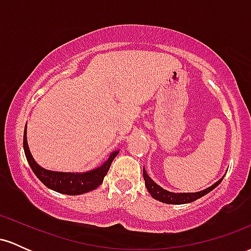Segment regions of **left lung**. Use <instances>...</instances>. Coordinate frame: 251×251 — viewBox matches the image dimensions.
<instances>
[{
	"label": "left lung",
	"instance_id": "1",
	"mask_svg": "<svg viewBox=\"0 0 251 251\" xmlns=\"http://www.w3.org/2000/svg\"><path fill=\"white\" fill-rule=\"evenodd\" d=\"M143 176L144 180H145L146 189H148V191L151 194L152 197H153L154 200L166 204H188L194 201H197L198 198L209 194V192L212 191L216 186L220 185L222 179L224 178L223 176L221 179H218L215 184H212L211 186H209V188L204 190H201V191L198 192H171L169 191V190L163 189L160 185H158V184L148 175L145 168H143Z\"/></svg>",
	"mask_w": 251,
	"mask_h": 251
}]
</instances>
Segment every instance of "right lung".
<instances>
[{
	"mask_svg": "<svg viewBox=\"0 0 251 251\" xmlns=\"http://www.w3.org/2000/svg\"><path fill=\"white\" fill-rule=\"evenodd\" d=\"M24 150L27 162L30 165V169L39 178L40 180L47 186L48 189L53 191L59 192L63 195L76 196L86 194V192L96 190L100 184L102 183L103 177L107 175L109 166L120 150H114L109 153L108 159L103 162L101 165L96 169L88 170L85 172H61V171H51L42 168L41 165L36 163L28 146L27 142V125L25 127L24 133Z\"/></svg>",
	"mask_w": 251,
	"mask_h": 251,
	"instance_id": "add662e5",
	"label": "right lung"
}]
</instances>
